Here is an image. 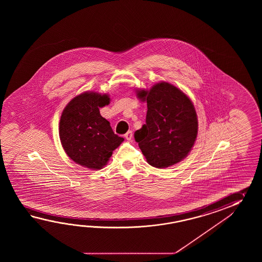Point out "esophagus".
Instances as JSON below:
<instances>
[{
  "label": "esophagus",
  "instance_id": "esophagus-1",
  "mask_svg": "<svg viewBox=\"0 0 262 262\" xmlns=\"http://www.w3.org/2000/svg\"><path fill=\"white\" fill-rule=\"evenodd\" d=\"M124 138L130 141V140L132 139V138H133V133H132V131H128L127 133L125 134V135H124Z\"/></svg>",
  "mask_w": 262,
  "mask_h": 262
}]
</instances>
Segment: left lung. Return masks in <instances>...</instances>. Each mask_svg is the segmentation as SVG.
<instances>
[{"mask_svg":"<svg viewBox=\"0 0 262 262\" xmlns=\"http://www.w3.org/2000/svg\"><path fill=\"white\" fill-rule=\"evenodd\" d=\"M147 101L146 123L134 137L147 162L157 168L170 167L185 158L198 135V117L188 96L172 84L159 82L139 91Z\"/></svg>","mask_w":262,"mask_h":262,"instance_id":"left-lung-1","label":"left lung"}]
</instances>
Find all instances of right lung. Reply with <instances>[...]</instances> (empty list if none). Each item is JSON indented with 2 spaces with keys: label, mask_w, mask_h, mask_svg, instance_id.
<instances>
[{
  "label": "right lung",
  "mask_w": 262,
  "mask_h": 262,
  "mask_svg": "<svg viewBox=\"0 0 262 262\" xmlns=\"http://www.w3.org/2000/svg\"><path fill=\"white\" fill-rule=\"evenodd\" d=\"M108 104V95L86 92L73 98L61 113V145L67 156L82 167L101 169L123 141L101 116L99 107Z\"/></svg>",
  "instance_id": "add662e5"
}]
</instances>
